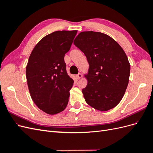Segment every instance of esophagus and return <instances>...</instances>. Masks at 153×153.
Here are the masks:
<instances>
[{
  "label": "esophagus",
  "instance_id": "obj_1",
  "mask_svg": "<svg viewBox=\"0 0 153 153\" xmlns=\"http://www.w3.org/2000/svg\"><path fill=\"white\" fill-rule=\"evenodd\" d=\"M76 77L77 79H80V78L82 77V74L81 73H78V75H76Z\"/></svg>",
  "mask_w": 153,
  "mask_h": 153
}]
</instances>
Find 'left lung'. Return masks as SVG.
I'll return each instance as SVG.
<instances>
[{
  "mask_svg": "<svg viewBox=\"0 0 153 153\" xmlns=\"http://www.w3.org/2000/svg\"><path fill=\"white\" fill-rule=\"evenodd\" d=\"M74 45L89 64L87 85L82 89L86 103L100 111L114 108L124 96L130 73L124 51L111 37L99 32H80Z\"/></svg>",
  "mask_w": 153,
  "mask_h": 153,
  "instance_id": "8db88e82",
  "label": "left lung"
}]
</instances>
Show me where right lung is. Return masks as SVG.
<instances>
[{"mask_svg":"<svg viewBox=\"0 0 153 153\" xmlns=\"http://www.w3.org/2000/svg\"><path fill=\"white\" fill-rule=\"evenodd\" d=\"M77 30L52 32L41 39L26 67L31 98L43 112L54 115L66 108L73 80L66 71L64 55L70 50Z\"/></svg>","mask_w":153,"mask_h":153,"instance_id":"right-lung-1","label":"right lung"}]
</instances>
